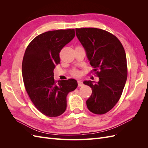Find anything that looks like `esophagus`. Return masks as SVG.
Segmentation results:
<instances>
[{
  "instance_id": "esophagus-1",
  "label": "esophagus",
  "mask_w": 148,
  "mask_h": 148,
  "mask_svg": "<svg viewBox=\"0 0 148 148\" xmlns=\"http://www.w3.org/2000/svg\"><path fill=\"white\" fill-rule=\"evenodd\" d=\"M78 86L79 87V86H83V82L81 81V80H78Z\"/></svg>"
}]
</instances>
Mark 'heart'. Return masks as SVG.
<instances>
[{"label":"heart","mask_w":148,"mask_h":148,"mask_svg":"<svg viewBox=\"0 0 148 148\" xmlns=\"http://www.w3.org/2000/svg\"><path fill=\"white\" fill-rule=\"evenodd\" d=\"M71 75H72L73 77H78L79 75V72L78 70H74L71 72Z\"/></svg>","instance_id":"obj_1"}]
</instances>
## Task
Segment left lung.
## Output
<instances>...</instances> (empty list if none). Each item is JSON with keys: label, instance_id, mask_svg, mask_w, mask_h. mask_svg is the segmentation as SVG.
Wrapping results in <instances>:
<instances>
[{"label": "left lung", "instance_id": "left-lung-1", "mask_svg": "<svg viewBox=\"0 0 148 148\" xmlns=\"http://www.w3.org/2000/svg\"><path fill=\"white\" fill-rule=\"evenodd\" d=\"M75 31L99 78L95 83L84 82L92 89L86 101L88 109L93 114H104L115 106L122 94L127 78L126 53L119 39L108 31L95 28Z\"/></svg>", "mask_w": 148, "mask_h": 148}]
</instances>
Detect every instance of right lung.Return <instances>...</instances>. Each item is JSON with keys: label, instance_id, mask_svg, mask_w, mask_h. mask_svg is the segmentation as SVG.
Segmentation results:
<instances>
[{"label": "right lung", "instance_id": "obj_1", "mask_svg": "<svg viewBox=\"0 0 148 148\" xmlns=\"http://www.w3.org/2000/svg\"><path fill=\"white\" fill-rule=\"evenodd\" d=\"M74 29L49 31L37 36L26 47L22 62L25 89L34 106L49 117H58L66 108V96L77 88V80L53 78L60 64L59 53L75 37Z\"/></svg>", "mask_w": 148, "mask_h": 148}]
</instances>
